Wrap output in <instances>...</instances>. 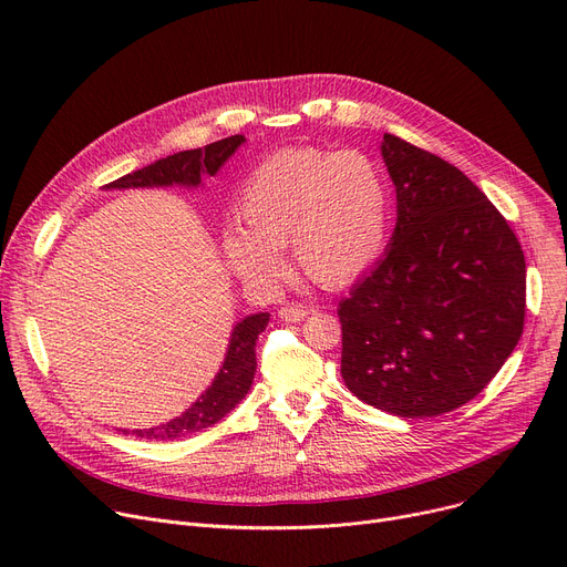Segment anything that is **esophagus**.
Returning <instances> with one entry per match:
<instances>
[{"mask_svg":"<svg viewBox=\"0 0 567 567\" xmlns=\"http://www.w3.org/2000/svg\"><path fill=\"white\" fill-rule=\"evenodd\" d=\"M278 317H280L285 323H299V321H303V319L308 317V310H306V308H301V306H293V303H289V306L280 308Z\"/></svg>","mask_w":567,"mask_h":567,"instance_id":"1","label":"esophagus"}]
</instances>
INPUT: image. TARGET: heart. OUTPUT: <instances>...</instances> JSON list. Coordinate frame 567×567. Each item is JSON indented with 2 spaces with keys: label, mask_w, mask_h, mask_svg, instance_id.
<instances>
[{
  "label": "heart",
  "mask_w": 567,
  "mask_h": 567,
  "mask_svg": "<svg viewBox=\"0 0 567 567\" xmlns=\"http://www.w3.org/2000/svg\"><path fill=\"white\" fill-rule=\"evenodd\" d=\"M244 227H227L220 248L231 271L276 287L287 271L282 248L321 287L361 278L381 257L391 227L389 186L361 152L282 148L264 158L236 202Z\"/></svg>",
  "instance_id": "obj_1"
}]
</instances>
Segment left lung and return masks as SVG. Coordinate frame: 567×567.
<instances>
[{
    "label": "left lung",
    "mask_w": 567,
    "mask_h": 567,
    "mask_svg": "<svg viewBox=\"0 0 567 567\" xmlns=\"http://www.w3.org/2000/svg\"><path fill=\"white\" fill-rule=\"evenodd\" d=\"M379 148L398 223L385 255L338 306L340 372L365 404L432 419L478 395L515 351L526 261L464 172L389 133Z\"/></svg>",
    "instance_id": "8db88e82"
}]
</instances>
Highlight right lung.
<instances>
[{"mask_svg": "<svg viewBox=\"0 0 567 567\" xmlns=\"http://www.w3.org/2000/svg\"><path fill=\"white\" fill-rule=\"evenodd\" d=\"M246 142L244 135H231L206 144L204 148H188L174 156L161 158L137 172H131L116 182L103 186V190H128V188H172L178 186L184 190H197L204 186L206 176H216L220 167L234 156L238 146ZM268 312H255L236 321L229 333V344L225 351L223 365L214 377L212 385L176 419L144 427V430H118L124 434H135L146 441H174L188 436L193 432L206 430L223 421L225 415L241 402L255 379L257 355L255 344L261 331L268 326Z\"/></svg>", "mask_w": 567, "mask_h": 567, "instance_id": "1", "label": "right lung"}]
</instances>
